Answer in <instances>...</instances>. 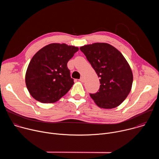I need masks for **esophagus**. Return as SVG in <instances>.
<instances>
[{"instance_id":"34e87169","label":"esophagus","mask_w":159,"mask_h":159,"mask_svg":"<svg viewBox=\"0 0 159 159\" xmlns=\"http://www.w3.org/2000/svg\"><path fill=\"white\" fill-rule=\"evenodd\" d=\"M79 80L80 81V82H84V81H85V79H84V77H80V79H79Z\"/></svg>"}]
</instances>
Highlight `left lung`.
I'll list each match as a JSON object with an SVG mask.
<instances>
[{"label":"left lung","instance_id":"obj_1","mask_svg":"<svg viewBox=\"0 0 159 159\" xmlns=\"http://www.w3.org/2000/svg\"><path fill=\"white\" fill-rule=\"evenodd\" d=\"M80 50L100 77V88L90 96L101 108L120 105L129 94L133 74L125 58L116 48L105 43L84 45Z\"/></svg>","mask_w":159,"mask_h":159}]
</instances>
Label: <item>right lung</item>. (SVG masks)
Segmentation results:
<instances>
[{
    "label": "right lung",
    "mask_w": 159,
    "mask_h": 159,
    "mask_svg": "<svg viewBox=\"0 0 159 159\" xmlns=\"http://www.w3.org/2000/svg\"><path fill=\"white\" fill-rule=\"evenodd\" d=\"M78 50V47L65 43H52L33 56L25 81L34 99L43 103H53L68 93L74 82L67 63Z\"/></svg>",
    "instance_id": "right-lung-1"
}]
</instances>
